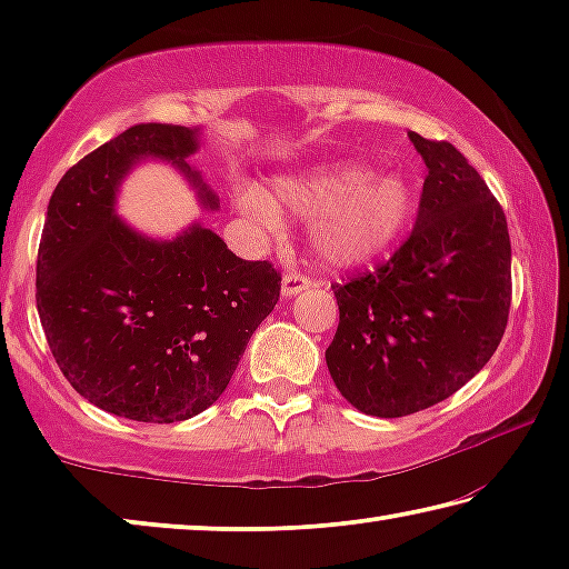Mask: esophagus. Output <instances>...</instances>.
I'll return each instance as SVG.
<instances>
[{
  "mask_svg": "<svg viewBox=\"0 0 569 569\" xmlns=\"http://www.w3.org/2000/svg\"><path fill=\"white\" fill-rule=\"evenodd\" d=\"M308 286H311V278H306L301 271H288V273L283 276L281 291H283L286 298H291V296L303 293Z\"/></svg>",
  "mask_w": 569,
  "mask_h": 569,
  "instance_id": "obj_1",
  "label": "esophagus"
}]
</instances>
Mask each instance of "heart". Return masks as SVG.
I'll return each instance as SVG.
<instances>
[{"mask_svg": "<svg viewBox=\"0 0 569 569\" xmlns=\"http://www.w3.org/2000/svg\"><path fill=\"white\" fill-rule=\"evenodd\" d=\"M238 208L266 228H276L283 206L311 220L308 236L319 261L353 268L399 243L419 208V188L403 172H371L361 162H323L258 186L236 190Z\"/></svg>", "mask_w": 569, "mask_h": 569, "instance_id": "1", "label": "heart"}]
</instances>
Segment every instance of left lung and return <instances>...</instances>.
Returning a JSON list of instances; mask_svg holds the SVG:
<instances>
[{
    "instance_id": "1",
    "label": "left lung",
    "mask_w": 569,
    "mask_h": 569,
    "mask_svg": "<svg viewBox=\"0 0 569 569\" xmlns=\"http://www.w3.org/2000/svg\"><path fill=\"white\" fill-rule=\"evenodd\" d=\"M427 162L411 236L373 273L333 283L331 379L363 413L397 419L449 399L485 369L512 301L505 210L451 142L409 132Z\"/></svg>"
}]
</instances>
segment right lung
I'll return each instance as SVG.
<instances>
[{
  "label": "right lung",
  "instance_id": "1",
  "mask_svg": "<svg viewBox=\"0 0 569 569\" xmlns=\"http://www.w3.org/2000/svg\"><path fill=\"white\" fill-rule=\"evenodd\" d=\"M200 128L142 122L64 172L37 253V311L57 366L80 397L114 417L186 421L226 391L250 336L278 303L281 273L243 261L198 220L170 240L114 213L138 162L180 170L200 206L218 196L188 158Z\"/></svg>",
  "mask_w": 569,
  "mask_h": 569
}]
</instances>
